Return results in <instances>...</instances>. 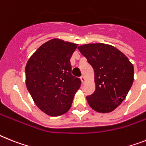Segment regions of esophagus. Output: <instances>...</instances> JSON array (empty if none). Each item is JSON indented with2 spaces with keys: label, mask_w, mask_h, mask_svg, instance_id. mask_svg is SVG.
I'll return each mask as SVG.
<instances>
[{
  "label": "esophagus",
  "mask_w": 146,
  "mask_h": 146,
  "mask_svg": "<svg viewBox=\"0 0 146 146\" xmlns=\"http://www.w3.org/2000/svg\"><path fill=\"white\" fill-rule=\"evenodd\" d=\"M81 79V81H82V84H84V82H85V78H84V76H82L80 77Z\"/></svg>",
  "instance_id": "1"
}]
</instances>
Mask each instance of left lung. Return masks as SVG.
Listing matches in <instances>:
<instances>
[{
  "label": "left lung",
  "instance_id": "1",
  "mask_svg": "<svg viewBox=\"0 0 146 146\" xmlns=\"http://www.w3.org/2000/svg\"><path fill=\"white\" fill-rule=\"evenodd\" d=\"M79 50L94 68L96 90L87 96L94 111H113L125 99L133 82V67L114 46L105 44L79 46Z\"/></svg>",
  "mask_w": 146,
  "mask_h": 146
}]
</instances>
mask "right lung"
I'll list each match as a JSON object with an SVG mask.
<instances>
[{"label":"right lung","instance_id":"add662e5","mask_svg":"<svg viewBox=\"0 0 146 146\" xmlns=\"http://www.w3.org/2000/svg\"><path fill=\"white\" fill-rule=\"evenodd\" d=\"M78 44L52 39L41 45L26 65V84L43 112L56 117L69 111L81 86L72 75L70 58Z\"/></svg>","mask_w":146,"mask_h":146}]
</instances>
